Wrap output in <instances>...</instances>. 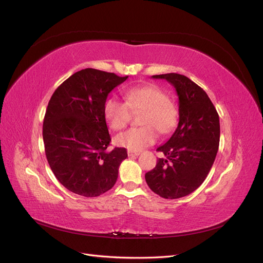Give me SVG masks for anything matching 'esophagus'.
Returning a JSON list of instances; mask_svg holds the SVG:
<instances>
[{"label":"esophagus","instance_id":"obj_1","mask_svg":"<svg viewBox=\"0 0 263 263\" xmlns=\"http://www.w3.org/2000/svg\"><path fill=\"white\" fill-rule=\"evenodd\" d=\"M127 154H128L129 157H137V156H139L140 153H138V151H130V150H128V151H127Z\"/></svg>","mask_w":263,"mask_h":263}]
</instances>
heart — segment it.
<instances>
[{
	"instance_id": "obj_1",
	"label": "heart",
	"mask_w": 263,
	"mask_h": 263,
	"mask_svg": "<svg viewBox=\"0 0 263 263\" xmlns=\"http://www.w3.org/2000/svg\"><path fill=\"white\" fill-rule=\"evenodd\" d=\"M125 103L115 98L104 102L103 114L110 129L119 130L129 123L133 112L144 110L141 124L118 134L115 144L130 151H140L157 140L160 134L171 133L178 124V110L169 95L157 85H142L128 89L124 94Z\"/></svg>"
}]
</instances>
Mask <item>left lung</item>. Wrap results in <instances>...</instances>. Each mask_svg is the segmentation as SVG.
<instances>
[{
  "label": "left lung",
  "instance_id": "1",
  "mask_svg": "<svg viewBox=\"0 0 263 263\" xmlns=\"http://www.w3.org/2000/svg\"><path fill=\"white\" fill-rule=\"evenodd\" d=\"M151 78L164 79L174 86L179 124L170 139L157 148L165 158H159L145 178L153 192L173 200L192 193L208 177L219 146V116L209 95L187 77L166 73Z\"/></svg>",
  "mask_w": 263,
  "mask_h": 263
}]
</instances>
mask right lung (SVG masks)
I'll return each instance as SVG.
<instances>
[{"label": "right lung", "instance_id": "add662e5", "mask_svg": "<svg viewBox=\"0 0 263 263\" xmlns=\"http://www.w3.org/2000/svg\"><path fill=\"white\" fill-rule=\"evenodd\" d=\"M128 77L87 68L61 83L46 109L43 138L54 177L71 192L95 197L116 183L125 148L107 151L110 141L103 106Z\"/></svg>", "mask_w": 263, "mask_h": 263}]
</instances>
